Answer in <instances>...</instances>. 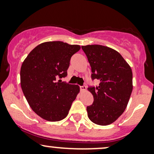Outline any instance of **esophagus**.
<instances>
[{
  "label": "esophagus",
  "mask_w": 154,
  "mask_h": 154,
  "mask_svg": "<svg viewBox=\"0 0 154 154\" xmlns=\"http://www.w3.org/2000/svg\"><path fill=\"white\" fill-rule=\"evenodd\" d=\"M80 89H81V91H86V86H80Z\"/></svg>",
  "instance_id": "34e87169"
}]
</instances>
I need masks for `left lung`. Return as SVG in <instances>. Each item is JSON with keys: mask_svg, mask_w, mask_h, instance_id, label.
Here are the masks:
<instances>
[{"mask_svg": "<svg viewBox=\"0 0 154 154\" xmlns=\"http://www.w3.org/2000/svg\"><path fill=\"white\" fill-rule=\"evenodd\" d=\"M91 67V79L98 86L89 87L94 103L87 106L93 123L107 126L119 119L126 109L133 90L131 68L114 49L101 45L81 46Z\"/></svg>", "mask_w": 154, "mask_h": 154, "instance_id": "left-lung-1", "label": "left lung"}]
</instances>
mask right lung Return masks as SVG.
Returning a JSON list of instances; mask_svg holds the SVG:
<instances>
[{"label":"right lung","instance_id":"obj_1","mask_svg":"<svg viewBox=\"0 0 154 154\" xmlns=\"http://www.w3.org/2000/svg\"><path fill=\"white\" fill-rule=\"evenodd\" d=\"M79 45L49 41L37 45L20 68V85L32 110L48 121H59L68 114L80 88L61 80L67 75L70 60Z\"/></svg>","mask_w":154,"mask_h":154}]
</instances>
